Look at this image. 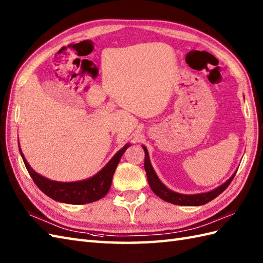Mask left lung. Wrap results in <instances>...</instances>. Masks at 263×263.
I'll return each mask as SVG.
<instances>
[{
  "label": "left lung",
  "instance_id": "obj_1",
  "mask_svg": "<svg viewBox=\"0 0 263 263\" xmlns=\"http://www.w3.org/2000/svg\"><path fill=\"white\" fill-rule=\"evenodd\" d=\"M144 150V169L146 173V178H148V182L154 192L158 197L161 199L168 201V203H172L175 205H180V206H200L204 205L209 201L216 198L219 194H222L228 186L231 184V181L233 180L236 172L232 175L231 178L224 182L223 185L219 187L213 189L211 192L207 193H201V194H195V195H185V194H179L170 191L166 186H164L160 179L158 178L157 174L155 173L154 168H152L150 160H149V154L148 150H146L145 146H142Z\"/></svg>",
  "mask_w": 263,
  "mask_h": 263
}]
</instances>
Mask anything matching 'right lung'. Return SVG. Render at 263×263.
<instances>
[{
  "label": "right lung",
  "mask_w": 263,
  "mask_h": 263,
  "mask_svg": "<svg viewBox=\"0 0 263 263\" xmlns=\"http://www.w3.org/2000/svg\"><path fill=\"white\" fill-rule=\"evenodd\" d=\"M130 145L131 144L126 143L123 148L115 154V156L108 161L106 166L95 176L90 177L88 179L74 182L54 181L36 174L34 170L30 167V164L26 160V158L22 155L20 146L19 150L23 162L26 164L28 173L31 176L34 184L39 187L42 193H45L47 196L54 200L60 201V203L81 205L93 203V201L99 200L105 196L107 192L109 191V188H111L113 175L121 160V157L123 156L124 151L129 148Z\"/></svg>",
  "instance_id": "add662e5"
}]
</instances>
